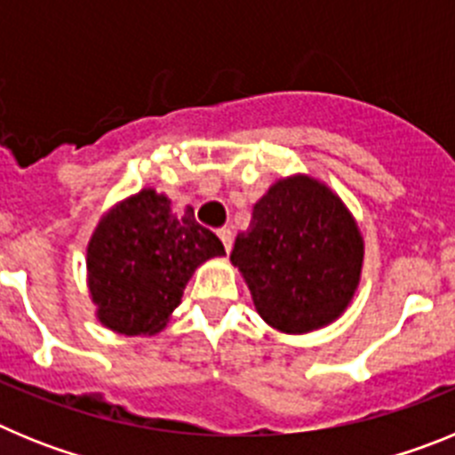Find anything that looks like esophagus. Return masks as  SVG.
Returning <instances> with one entry per match:
<instances>
[{
    "label": "esophagus",
    "mask_w": 455,
    "mask_h": 455,
    "mask_svg": "<svg viewBox=\"0 0 455 455\" xmlns=\"http://www.w3.org/2000/svg\"><path fill=\"white\" fill-rule=\"evenodd\" d=\"M216 235H219V239L223 241L225 251L230 252L232 251V230H230V228H220V230L216 232Z\"/></svg>",
    "instance_id": "esophagus-1"
}]
</instances>
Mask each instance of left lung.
Returning a JSON list of instances; mask_svg holds the SVG:
<instances>
[{
  "label": "left lung",
  "instance_id": "1",
  "mask_svg": "<svg viewBox=\"0 0 455 455\" xmlns=\"http://www.w3.org/2000/svg\"><path fill=\"white\" fill-rule=\"evenodd\" d=\"M363 255V236L344 203L325 184L293 175L257 200L230 259L259 316L296 335L332 323L347 309Z\"/></svg>",
  "mask_w": 455,
  "mask_h": 455
}]
</instances>
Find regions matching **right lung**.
Here are the masks:
<instances>
[{
  "instance_id": "obj_1",
  "label": "right lung",
  "mask_w": 455,
  "mask_h": 455,
  "mask_svg": "<svg viewBox=\"0 0 455 455\" xmlns=\"http://www.w3.org/2000/svg\"><path fill=\"white\" fill-rule=\"evenodd\" d=\"M225 255L193 209L171 212V200L143 188L102 216L88 243L86 268L98 319L123 335H155L182 300L203 262Z\"/></svg>"
}]
</instances>
